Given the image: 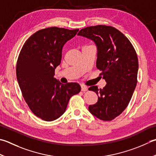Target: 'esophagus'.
<instances>
[{
    "label": "esophagus",
    "instance_id": "1",
    "mask_svg": "<svg viewBox=\"0 0 156 156\" xmlns=\"http://www.w3.org/2000/svg\"><path fill=\"white\" fill-rule=\"evenodd\" d=\"M81 90H82V91H87V90H88V87L87 86H85V85H82Z\"/></svg>",
    "mask_w": 156,
    "mask_h": 156
}]
</instances>
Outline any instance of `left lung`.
<instances>
[{
  "label": "left lung",
  "mask_w": 156,
  "mask_h": 156,
  "mask_svg": "<svg viewBox=\"0 0 156 156\" xmlns=\"http://www.w3.org/2000/svg\"><path fill=\"white\" fill-rule=\"evenodd\" d=\"M78 35L92 40L97 47V68L107 84L99 89L90 87L98 101L88 110L101 120L110 121L129 105L137 83L138 57L133 44L115 27L98 25L85 27Z\"/></svg>",
  "instance_id": "8db88e82"
}]
</instances>
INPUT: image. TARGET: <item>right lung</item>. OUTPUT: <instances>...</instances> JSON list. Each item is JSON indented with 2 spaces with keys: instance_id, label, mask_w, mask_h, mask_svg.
Segmentation results:
<instances>
[{
  "instance_id": "right-lung-1",
  "label": "right lung",
  "mask_w": 156,
  "mask_h": 156,
  "mask_svg": "<svg viewBox=\"0 0 156 156\" xmlns=\"http://www.w3.org/2000/svg\"><path fill=\"white\" fill-rule=\"evenodd\" d=\"M78 30L57 27L38 30L26 41L18 57L16 75L22 95L33 114L43 120L59 118L69 99L81 90L78 83L63 84L54 78L63 45Z\"/></svg>"
}]
</instances>
